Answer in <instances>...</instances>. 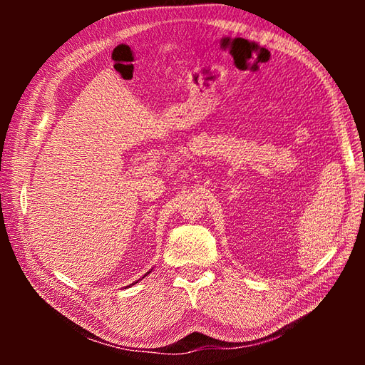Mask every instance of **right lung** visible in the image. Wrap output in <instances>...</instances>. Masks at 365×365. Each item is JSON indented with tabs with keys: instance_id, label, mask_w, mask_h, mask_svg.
<instances>
[{
	"instance_id": "right-lung-1",
	"label": "right lung",
	"mask_w": 365,
	"mask_h": 365,
	"mask_svg": "<svg viewBox=\"0 0 365 365\" xmlns=\"http://www.w3.org/2000/svg\"><path fill=\"white\" fill-rule=\"evenodd\" d=\"M149 273H150V271H149ZM149 273H147V274H149ZM147 274H144V276H147ZM130 285H135V284H130ZM130 285H128V287H130Z\"/></svg>"
}]
</instances>
